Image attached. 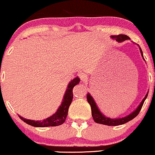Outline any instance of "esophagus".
Here are the masks:
<instances>
[{"label":"esophagus","instance_id":"esophagus-1","mask_svg":"<svg viewBox=\"0 0 155 155\" xmlns=\"http://www.w3.org/2000/svg\"><path fill=\"white\" fill-rule=\"evenodd\" d=\"M80 78H81V80L82 81H87V79H88V77H87V74H84V73H81V74H80Z\"/></svg>","mask_w":155,"mask_h":155}]
</instances>
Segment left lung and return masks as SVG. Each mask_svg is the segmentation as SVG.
<instances>
[{
	"label": "left lung",
	"instance_id": "left-lung-1",
	"mask_svg": "<svg viewBox=\"0 0 155 155\" xmlns=\"http://www.w3.org/2000/svg\"><path fill=\"white\" fill-rule=\"evenodd\" d=\"M111 37H112L113 39H116V40L119 42H123V41L127 40V39H130V38H129L128 36L123 34L117 35V36H112ZM140 53H141L142 57H143V51H142L140 48ZM148 93H149V92H148ZM148 93L146 94L145 98H143V101H142L141 103L140 104V105L137 107V108L134 111V112H132L130 114H129L128 116H126L125 117H122V118H118V119H111V118L106 117L104 115L102 114L101 111H100L99 109L98 108V107H97L96 104H95V101H94L93 98L91 96V95L89 93L87 94V101H88V103L90 104L91 110H92V117H93L94 121H95L96 123L102 124V125H110V126H116V125H123V124L129 122V121L132 120L134 118L136 117L137 115L139 114L140 111L141 110V108L142 107H143V104H144L145 100L146 99V98H147L148 96Z\"/></svg>",
	"mask_w": 155,
	"mask_h": 155
}]
</instances>
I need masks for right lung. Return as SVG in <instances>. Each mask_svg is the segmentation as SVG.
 I'll return each instance as SVG.
<instances>
[{
    "instance_id": "add662e5",
    "label": "right lung",
    "mask_w": 155,
    "mask_h": 155,
    "mask_svg": "<svg viewBox=\"0 0 155 155\" xmlns=\"http://www.w3.org/2000/svg\"><path fill=\"white\" fill-rule=\"evenodd\" d=\"M80 78L78 77L75 78L73 79L71 82L68 84V87L65 93L64 97H63V102H62L61 105L58 110H57L54 114L51 116L50 117L47 118L45 119H43L41 121H34V120H30V119H24L21 116H18L20 119H21L23 122L25 123L28 124V125L33 126V127H54V126H58L64 123L66 121L67 115H68V107H69L70 104H71V101L73 99V92L72 89L77 84H79Z\"/></svg>"
}]
</instances>
